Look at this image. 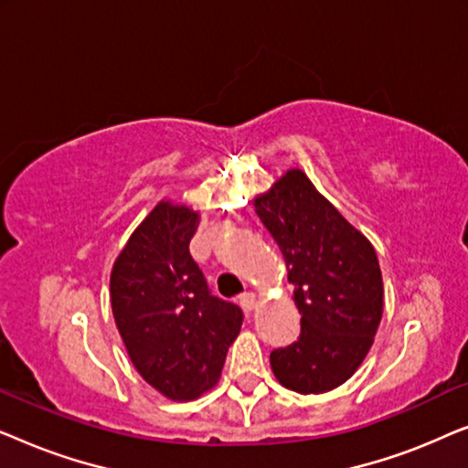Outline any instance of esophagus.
Wrapping results in <instances>:
<instances>
[{
	"instance_id": "obj_1",
	"label": "esophagus",
	"mask_w": 468,
	"mask_h": 468,
	"mask_svg": "<svg viewBox=\"0 0 468 468\" xmlns=\"http://www.w3.org/2000/svg\"><path fill=\"white\" fill-rule=\"evenodd\" d=\"M239 303H240L242 309H245V311L249 313V311H253V309H255V304H258V296H255L253 292H247V293H242Z\"/></svg>"
}]
</instances>
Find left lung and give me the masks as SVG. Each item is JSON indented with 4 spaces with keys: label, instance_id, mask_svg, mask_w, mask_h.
<instances>
[{
    "label": "left lung",
    "instance_id": "1",
    "mask_svg": "<svg viewBox=\"0 0 468 468\" xmlns=\"http://www.w3.org/2000/svg\"><path fill=\"white\" fill-rule=\"evenodd\" d=\"M255 210L283 253L303 315L298 341L271 354L272 373L298 394L328 392L356 373L381 322L375 249L300 170L255 197Z\"/></svg>",
    "mask_w": 468,
    "mask_h": 468
}]
</instances>
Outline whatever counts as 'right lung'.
Masks as SVG:
<instances>
[{"mask_svg": "<svg viewBox=\"0 0 468 468\" xmlns=\"http://www.w3.org/2000/svg\"><path fill=\"white\" fill-rule=\"evenodd\" d=\"M197 215L159 202L114 261L111 303L133 367L172 400L197 399L219 381L239 336V304L213 296L189 253Z\"/></svg>", "mask_w": 468, "mask_h": 468, "instance_id": "right-lung-1", "label": "right lung"}]
</instances>
